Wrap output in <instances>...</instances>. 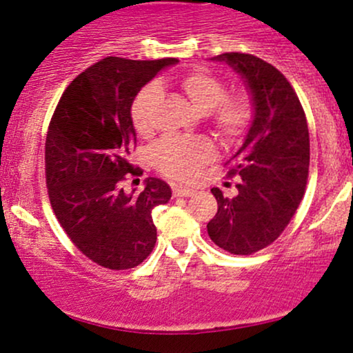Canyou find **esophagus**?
I'll return each instance as SVG.
<instances>
[{
    "mask_svg": "<svg viewBox=\"0 0 353 353\" xmlns=\"http://www.w3.org/2000/svg\"><path fill=\"white\" fill-rule=\"evenodd\" d=\"M192 195H195V190H192V188H188V187H173V196H176V198H180V196H192Z\"/></svg>",
    "mask_w": 353,
    "mask_h": 353,
    "instance_id": "34e87169",
    "label": "esophagus"
}]
</instances>
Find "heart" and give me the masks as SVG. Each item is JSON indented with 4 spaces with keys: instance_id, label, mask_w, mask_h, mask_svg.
Masks as SVG:
<instances>
[{
    "instance_id": "b5f03b06",
    "label": "heart",
    "mask_w": 353,
    "mask_h": 353,
    "mask_svg": "<svg viewBox=\"0 0 353 353\" xmlns=\"http://www.w3.org/2000/svg\"><path fill=\"white\" fill-rule=\"evenodd\" d=\"M178 86L200 113H207L212 128L221 140H236L247 132L253 118L252 100L245 93L225 94V83L207 70H192L178 78ZM161 100L157 83L143 86L132 103V121L143 137L155 130V114ZM213 155L212 143L205 138H165L152 152L153 163L166 176L188 180L200 165Z\"/></svg>"
}]
</instances>
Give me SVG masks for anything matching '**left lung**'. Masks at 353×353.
<instances>
[{
    "instance_id": "1",
    "label": "left lung",
    "mask_w": 353,
    "mask_h": 353,
    "mask_svg": "<svg viewBox=\"0 0 353 353\" xmlns=\"http://www.w3.org/2000/svg\"><path fill=\"white\" fill-rule=\"evenodd\" d=\"M212 59L240 74L253 118L243 145L228 161V175L240 176L239 193L227 198L212 188L219 212L207 228L220 248L250 255L279 239L302 201L310 165L307 118L292 85L270 63L245 53Z\"/></svg>"
}]
</instances>
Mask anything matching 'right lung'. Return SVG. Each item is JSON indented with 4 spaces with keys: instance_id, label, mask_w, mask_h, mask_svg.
Segmentation results:
<instances>
[{
    "instance_id": "1",
    "label": "right lung",
    "mask_w": 353,
    "mask_h": 353,
    "mask_svg": "<svg viewBox=\"0 0 353 353\" xmlns=\"http://www.w3.org/2000/svg\"><path fill=\"white\" fill-rule=\"evenodd\" d=\"M176 58L134 61L108 57L78 74L59 98L46 134V185L54 215L74 247L112 270L140 265L157 243L152 210L172 198L160 178L125 193L137 143L132 103Z\"/></svg>"
}]
</instances>
